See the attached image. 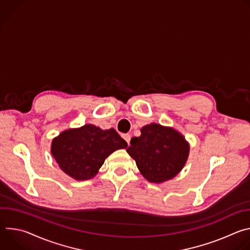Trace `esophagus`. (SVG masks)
<instances>
[{"mask_svg": "<svg viewBox=\"0 0 250 250\" xmlns=\"http://www.w3.org/2000/svg\"><path fill=\"white\" fill-rule=\"evenodd\" d=\"M123 137H124V139L126 141V144L129 146V141H130V138H131V136H130V134H128V133H125V134H123Z\"/></svg>", "mask_w": 250, "mask_h": 250, "instance_id": "34e87169", "label": "esophagus"}]
</instances>
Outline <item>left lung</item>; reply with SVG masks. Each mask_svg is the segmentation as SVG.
<instances>
[{
  "instance_id": "1",
  "label": "left lung",
  "mask_w": 250,
  "mask_h": 250,
  "mask_svg": "<svg viewBox=\"0 0 250 250\" xmlns=\"http://www.w3.org/2000/svg\"><path fill=\"white\" fill-rule=\"evenodd\" d=\"M140 131L141 135L132 137L126 149L140 173L152 183L172 179L188 158L187 141L175 129L157 124L146 125Z\"/></svg>"
}]
</instances>
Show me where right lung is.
Here are the masks:
<instances>
[{"label": "right lung", "mask_w": 250, "mask_h": 250, "mask_svg": "<svg viewBox=\"0 0 250 250\" xmlns=\"http://www.w3.org/2000/svg\"><path fill=\"white\" fill-rule=\"evenodd\" d=\"M126 146L125 140L114 128L103 130L85 125L65 130L54 138L51 154L67 175L76 180H87L98 173L111 153Z\"/></svg>", "instance_id": "add662e5"}]
</instances>
